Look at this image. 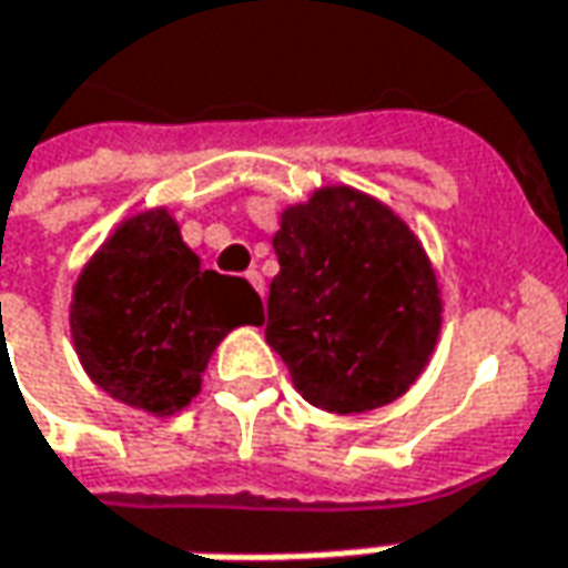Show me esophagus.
Listing matches in <instances>:
<instances>
[{
    "instance_id": "34e87169",
    "label": "esophagus",
    "mask_w": 568,
    "mask_h": 568,
    "mask_svg": "<svg viewBox=\"0 0 568 568\" xmlns=\"http://www.w3.org/2000/svg\"><path fill=\"white\" fill-rule=\"evenodd\" d=\"M246 281H250V284L256 287L258 296H265V281H262V275H258L256 268H250V272H246Z\"/></svg>"
}]
</instances>
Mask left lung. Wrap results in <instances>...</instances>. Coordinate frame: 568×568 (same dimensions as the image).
<instances>
[{"instance_id":"obj_1","label":"left lung","mask_w":568,"mask_h":568,"mask_svg":"<svg viewBox=\"0 0 568 568\" xmlns=\"http://www.w3.org/2000/svg\"><path fill=\"white\" fill-rule=\"evenodd\" d=\"M272 246L265 341L303 399L349 416L403 397L432 363L444 312L409 224L356 186H318L281 212Z\"/></svg>"}]
</instances>
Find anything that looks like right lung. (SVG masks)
Returning a JSON list of instances; mask_svg holds the SVG:
<instances>
[{
    "instance_id": "add662e5",
    "label": "right lung",
    "mask_w": 568,
    "mask_h": 568,
    "mask_svg": "<svg viewBox=\"0 0 568 568\" xmlns=\"http://www.w3.org/2000/svg\"><path fill=\"white\" fill-rule=\"evenodd\" d=\"M71 341L83 372L109 397L169 418L203 387L215 346L262 325V300L243 277L200 265L165 205L118 224L71 296Z\"/></svg>"
}]
</instances>
